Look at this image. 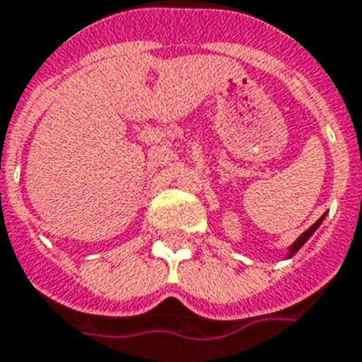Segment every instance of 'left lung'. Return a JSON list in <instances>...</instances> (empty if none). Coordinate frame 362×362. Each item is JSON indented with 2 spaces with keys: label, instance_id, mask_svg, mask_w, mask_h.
<instances>
[{
  "label": "left lung",
  "instance_id": "obj_1",
  "mask_svg": "<svg viewBox=\"0 0 362 362\" xmlns=\"http://www.w3.org/2000/svg\"><path fill=\"white\" fill-rule=\"evenodd\" d=\"M322 221H324V216L320 217L318 221L314 223L313 227L308 228V230H305V232H303V234H301V236H299V238H298V242L293 243L292 247H290V255H288V257H293V255H296V252H298V251H299V249L303 247V245H305V242H307L308 238L313 236V234H314V230H316V228H318V227H320V223H322Z\"/></svg>",
  "mask_w": 362,
  "mask_h": 362
}]
</instances>
